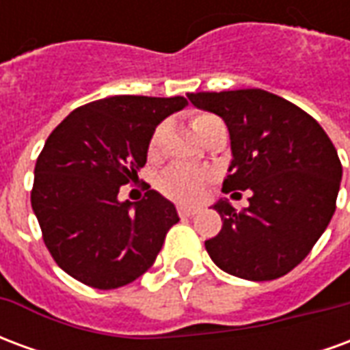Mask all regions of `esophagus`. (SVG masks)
<instances>
[{"label":"esophagus","mask_w":350,"mask_h":350,"mask_svg":"<svg viewBox=\"0 0 350 350\" xmlns=\"http://www.w3.org/2000/svg\"><path fill=\"white\" fill-rule=\"evenodd\" d=\"M198 212V208L195 206H178V215L180 217H191V215H195Z\"/></svg>","instance_id":"34e87169"}]
</instances>
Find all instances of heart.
Returning a JSON list of instances; mask_svg holds the SVG:
<instances>
[{
    "label": "heart",
    "mask_w": 350,
    "mask_h": 350,
    "mask_svg": "<svg viewBox=\"0 0 350 350\" xmlns=\"http://www.w3.org/2000/svg\"><path fill=\"white\" fill-rule=\"evenodd\" d=\"M215 116L212 114H197L191 118V127L195 133L210 122ZM161 135H163V125L155 127L148 142V155L155 159L159 155V142ZM206 183H208V176L200 170L185 167V165H170V167L159 176L157 180V187L165 195V197L172 198L176 202H195L200 198L202 191H204Z\"/></svg>",
    "instance_id": "1"
}]
</instances>
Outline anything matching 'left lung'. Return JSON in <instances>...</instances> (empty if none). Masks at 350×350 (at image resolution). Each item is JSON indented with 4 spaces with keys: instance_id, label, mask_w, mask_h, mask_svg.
<instances>
[{
    "instance_id": "obj_1",
    "label": "left lung",
    "mask_w": 350,
    "mask_h": 350,
    "mask_svg": "<svg viewBox=\"0 0 350 350\" xmlns=\"http://www.w3.org/2000/svg\"><path fill=\"white\" fill-rule=\"evenodd\" d=\"M187 97L227 123L232 163L223 191H251L242 212L225 200L213 206L223 227L204 242L208 255L236 278L285 275L308 257L336 212L341 161L332 140L315 118L264 90Z\"/></svg>"
}]
</instances>
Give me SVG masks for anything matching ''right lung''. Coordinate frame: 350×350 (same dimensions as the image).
I'll return each mask as SVG.
<instances>
[{
	"instance_id": "add662e5",
	"label": "right lung",
	"mask_w": 350,
	"mask_h": 350,
	"mask_svg": "<svg viewBox=\"0 0 350 350\" xmlns=\"http://www.w3.org/2000/svg\"><path fill=\"white\" fill-rule=\"evenodd\" d=\"M185 105L116 95L75 108L50 133L35 163L31 208L46 250L71 278L110 291L155 262L178 223L174 204L153 189L135 204L118 193L138 180L153 129Z\"/></svg>"
}]
</instances>
